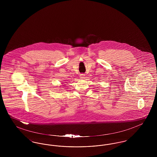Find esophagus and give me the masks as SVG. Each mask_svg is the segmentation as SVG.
Wrapping results in <instances>:
<instances>
[{
    "label": "esophagus",
    "instance_id": "obj_1",
    "mask_svg": "<svg viewBox=\"0 0 157 157\" xmlns=\"http://www.w3.org/2000/svg\"><path fill=\"white\" fill-rule=\"evenodd\" d=\"M85 74H81L80 75V78H81V79H84V78H85Z\"/></svg>",
    "mask_w": 157,
    "mask_h": 157
}]
</instances>
